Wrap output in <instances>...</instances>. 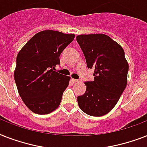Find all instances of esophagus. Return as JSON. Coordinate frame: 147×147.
<instances>
[{
  "mask_svg": "<svg viewBox=\"0 0 147 147\" xmlns=\"http://www.w3.org/2000/svg\"><path fill=\"white\" fill-rule=\"evenodd\" d=\"M72 81L74 82V83H77V82H79L78 80H76V79H72Z\"/></svg>",
  "mask_w": 147,
  "mask_h": 147,
  "instance_id": "esophagus-1",
  "label": "esophagus"
}]
</instances>
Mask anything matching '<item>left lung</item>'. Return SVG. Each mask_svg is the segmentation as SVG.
Wrapping results in <instances>:
<instances>
[{
  "label": "left lung",
  "instance_id": "obj_1",
  "mask_svg": "<svg viewBox=\"0 0 147 147\" xmlns=\"http://www.w3.org/2000/svg\"><path fill=\"white\" fill-rule=\"evenodd\" d=\"M77 41L88 68L95 70L94 81L85 82L86 92L77 97L78 105L89 115H105L115 106L127 83L124 49L105 34L79 35Z\"/></svg>",
  "mask_w": 147,
  "mask_h": 147
}]
</instances>
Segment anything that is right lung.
I'll use <instances>...</instances> for the list:
<instances>
[{"mask_svg": "<svg viewBox=\"0 0 147 147\" xmlns=\"http://www.w3.org/2000/svg\"><path fill=\"white\" fill-rule=\"evenodd\" d=\"M74 37V34L43 30L19 51L14 80L22 100L34 113L46 115L59 106L70 77L53 70L60 64V55Z\"/></svg>", "mask_w": 147, "mask_h": 147, "instance_id": "add662e5", "label": "right lung"}]
</instances>
